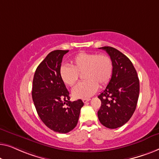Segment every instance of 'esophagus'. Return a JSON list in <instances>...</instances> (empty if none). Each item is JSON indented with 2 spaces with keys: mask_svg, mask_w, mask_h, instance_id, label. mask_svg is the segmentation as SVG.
Wrapping results in <instances>:
<instances>
[{
  "mask_svg": "<svg viewBox=\"0 0 159 159\" xmlns=\"http://www.w3.org/2000/svg\"><path fill=\"white\" fill-rule=\"evenodd\" d=\"M83 101V102L84 103H86V102H89L90 101V99H89V98H87V99H84L82 100Z\"/></svg>",
  "mask_w": 159,
  "mask_h": 159,
  "instance_id": "obj_1",
  "label": "esophagus"
}]
</instances>
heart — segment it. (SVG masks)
<instances>
[{
  "label": "heart",
  "mask_w": 159,
  "mask_h": 159,
  "mask_svg": "<svg viewBox=\"0 0 159 159\" xmlns=\"http://www.w3.org/2000/svg\"><path fill=\"white\" fill-rule=\"evenodd\" d=\"M113 73V62L105 54L80 52L71 60L70 66L62 65L59 70L60 77L66 86H73L83 73L85 80L77 84L72 90L76 99H87L99 88L107 86Z\"/></svg>",
  "instance_id": "1"
}]
</instances>
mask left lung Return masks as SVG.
<instances>
[{
  "mask_svg": "<svg viewBox=\"0 0 159 159\" xmlns=\"http://www.w3.org/2000/svg\"><path fill=\"white\" fill-rule=\"evenodd\" d=\"M99 49L110 56L113 73L106 89L98 96L102 102L98 117L104 126L115 129L128 122L135 110L139 97V79L132 62L123 53L111 47Z\"/></svg>",
  "mask_w": 159,
  "mask_h": 159,
  "instance_id": "8db88e82",
  "label": "left lung"
}]
</instances>
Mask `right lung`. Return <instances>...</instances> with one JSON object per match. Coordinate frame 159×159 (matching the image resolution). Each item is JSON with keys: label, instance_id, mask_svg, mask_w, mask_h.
<instances>
[{"label": "right lung", "instance_id": "add662e5", "mask_svg": "<svg viewBox=\"0 0 159 159\" xmlns=\"http://www.w3.org/2000/svg\"><path fill=\"white\" fill-rule=\"evenodd\" d=\"M68 51L49 53L36 69L33 79L32 99L38 115L47 127L59 133L74 129L84 106L81 99L70 101L68 91L60 77L62 57Z\"/></svg>", "mask_w": 159, "mask_h": 159}]
</instances>
